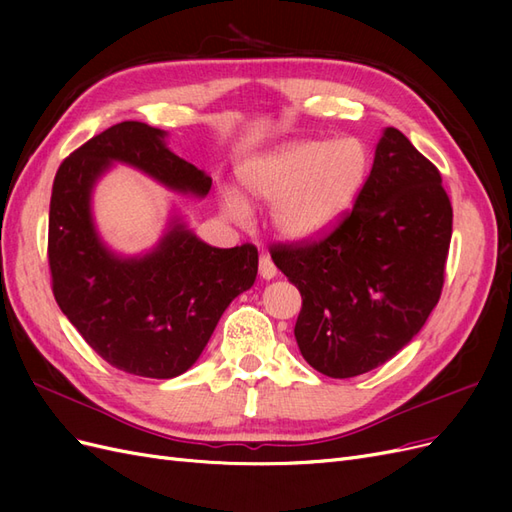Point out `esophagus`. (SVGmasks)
<instances>
[{"mask_svg":"<svg viewBox=\"0 0 512 512\" xmlns=\"http://www.w3.org/2000/svg\"><path fill=\"white\" fill-rule=\"evenodd\" d=\"M258 271H260V277L262 280H273V277L277 275V267L273 265V260L269 254H260V260H258Z\"/></svg>","mask_w":512,"mask_h":512,"instance_id":"1","label":"esophagus"}]
</instances>
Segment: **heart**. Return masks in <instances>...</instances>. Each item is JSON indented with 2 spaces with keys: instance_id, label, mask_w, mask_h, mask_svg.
Instances as JSON below:
<instances>
[{
  "instance_id": "b5f03b06",
  "label": "heart",
  "mask_w": 512,
  "mask_h": 512,
  "mask_svg": "<svg viewBox=\"0 0 512 512\" xmlns=\"http://www.w3.org/2000/svg\"><path fill=\"white\" fill-rule=\"evenodd\" d=\"M367 170V147L356 138L301 141L247 164L241 181L252 196L275 203L271 220L284 237L309 239L348 211ZM224 211L232 220L245 218L237 196H226Z\"/></svg>"
}]
</instances>
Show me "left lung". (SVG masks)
Here are the masks:
<instances>
[{"instance_id": "obj_1", "label": "left lung", "mask_w": 512, "mask_h": 512, "mask_svg": "<svg viewBox=\"0 0 512 512\" xmlns=\"http://www.w3.org/2000/svg\"><path fill=\"white\" fill-rule=\"evenodd\" d=\"M451 235L440 170L386 128L354 207L316 237L269 247L301 292L294 337L303 359L329 378L393 359L440 301Z\"/></svg>"}]
</instances>
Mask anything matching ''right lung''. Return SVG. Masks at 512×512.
<instances>
[{"label":"right lung","mask_w":512,"mask_h":512,"mask_svg":"<svg viewBox=\"0 0 512 512\" xmlns=\"http://www.w3.org/2000/svg\"><path fill=\"white\" fill-rule=\"evenodd\" d=\"M126 162L179 192L205 196L211 177L164 145V132L121 121L61 162L49 211L51 288L61 312L102 359L143 378H175L205 350L230 301L252 288V243L211 247L173 222L143 258H117L91 222L96 179Z\"/></svg>","instance_id":"add662e5"}]
</instances>
